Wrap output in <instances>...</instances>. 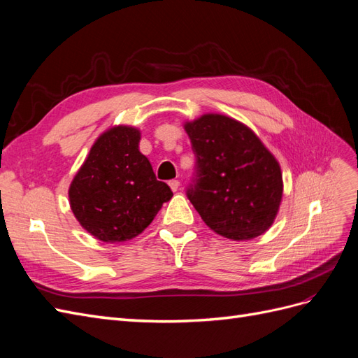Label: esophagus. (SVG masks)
Here are the masks:
<instances>
[{
  "instance_id": "esophagus-1",
  "label": "esophagus",
  "mask_w": 358,
  "mask_h": 358,
  "mask_svg": "<svg viewBox=\"0 0 358 358\" xmlns=\"http://www.w3.org/2000/svg\"><path fill=\"white\" fill-rule=\"evenodd\" d=\"M169 185H170L171 191H178L179 185H180V182H179L178 179H171V180H169Z\"/></svg>"
}]
</instances>
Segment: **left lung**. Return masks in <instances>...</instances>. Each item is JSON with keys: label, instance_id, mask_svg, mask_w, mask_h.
Returning a JSON list of instances; mask_svg holds the SVG:
<instances>
[{"label": "left lung", "instance_id": "left-lung-1", "mask_svg": "<svg viewBox=\"0 0 358 358\" xmlns=\"http://www.w3.org/2000/svg\"><path fill=\"white\" fill-rule=\"evenodd\" d=\"M196 155L187 197L206 225L233 241H249L273 224L282 173L252 129L224 115L185 124Z\"/></svg>", "mask_w": 358, "mask_h": 358}]
</instances>
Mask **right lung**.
Returning a JSON list of instances; mask_svg holds the SVG:
<instances>
[{"label": "right lung", "instance_id": "add662e5", "mask_svg": "<svg viewBox=\"0 0 358 358\" xmlns=\"http://www.w3.org/2000/svg\"><path fill=\"white\" fill-rule=\"evenodd\" d=\"M140 131L115 127L92 145L74 176L70 206L83 229L103 242H125L154 221L162 203L173 197L149 159L138 150Z\"/></svg>", "mask_w": 358, "mask_h": 358}]
</instances>
